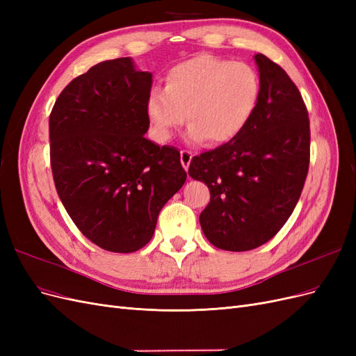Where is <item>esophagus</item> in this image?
Segmentation results:
<instances>
[{"mask_svg":"<svg viewBox=\"0 0 356 356\" xmlns=\"http://www.w3.org/2000/svg\"><path fill=\"white\" fill-rule=\"evenodd\" d=\"M179 154H181V165H182V168L187 170L188 166H190V161H191L193 154L190 152H187V149H181Z\"/></svg>","mask_w":356,"mask_h":356,"instance_id":"1","label":"esophagus"}]
</instances>
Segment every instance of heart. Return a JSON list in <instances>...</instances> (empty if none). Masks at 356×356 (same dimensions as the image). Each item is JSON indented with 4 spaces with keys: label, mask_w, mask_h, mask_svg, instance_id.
I'll return each mask as SVG.
<instances>
[{
    "label": "heart",
    "mask_w": 356,
    "mask_h": 356,
    "mask_svg": "<svg viewBox=\"0 0 356 356\" xmlns=\"http://www.w3.org/2000/svg\"><path fill=\"white\" fill-rule=\"evenodd\" d=\"M258 98L260 79L251 65L202 55L168 71L165 89L148 92L145 114L157 141L169 139L187 115L190 141L222 145L243 132Z\"/></svg>",
    "instance_id": "obj_1"
}]
</instances>
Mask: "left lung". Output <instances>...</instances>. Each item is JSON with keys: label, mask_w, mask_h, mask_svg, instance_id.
Listing matches in <instances>:
<instances>
[{"label": "left lung", "mask_w": 356, "mask_h": 356, "mask_svg": "<svg viewBox=\"0 0 356 356\" xmlns=\"http://www.w3.org/2000/svg\"><path fill=\"white\" fill-rule=\"evenodd\" d=\"M260 98L233 141L191 159L188 175L208 186L200 213L207 239L224 251H250L270 241L293 213L310 159L309 114L288 74L258 53Z\"/></svg>", "instance_id": "1"}]
</instances>
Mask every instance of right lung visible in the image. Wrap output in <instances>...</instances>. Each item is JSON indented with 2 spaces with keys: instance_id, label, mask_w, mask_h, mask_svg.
Segmentation results:
<instances>
[{
  "instance_id": "add662e5",
  "label": "right lung",
  "mask_w": 356,
  "mask_h": 356,
  "mask_svg": "<svg viewBox=\"0 0 356 356\" xmlns=\"http://www.w3.org/2000/svg\"><path fill=\"white\" fill-rule=\"evenodd\" d=\"M153 75L131 58L105 60L74 79L50 113V163L60 202L79 230L111 252L152 241L165 203L187 174L175 147L144 135Z\"/></svg>"
}]
</instances>
